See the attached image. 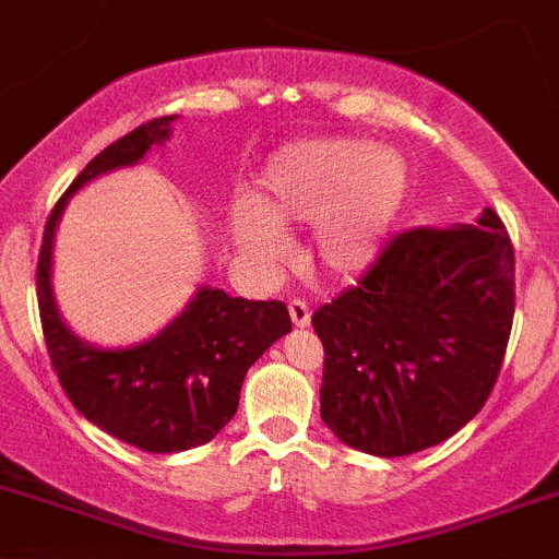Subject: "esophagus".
<instances>
[{"label":"esophagus","instance_id":"obj_1","mask_svg":"<svg viewBox=\"0 0 559 559\" xmlns=\"http://www.w3.org/2000/svg\"><path fill=\"white\" fill-rule=\"evenodd\" d=\"M288 310H290V321H294V326L299 329L310 326V305H307V301L290 299Z\"/></svg>","mask_w":559,"mask_h":559}]
</instances>
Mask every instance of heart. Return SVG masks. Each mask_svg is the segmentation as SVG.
I'll return each mask as SVG.
<instances>
[{"instance_id":"b5f03b06","label":"heart","mask_w":559,"mask_h":559,"mask_svg":"<svg viewBox=\"0 0 559 559\" xmlns=\"http://www.w3.org/2000/svg\"><path fill=\"white\" fill-rule=\"evenodd\" d=\"M408 194V164L373 142L316 140L276 153L252 205L233 214L236 241L252 258H276L280 227L316 225L312 260L332 276L362 271L379 254Z\"/></svg>"}]
</instances>
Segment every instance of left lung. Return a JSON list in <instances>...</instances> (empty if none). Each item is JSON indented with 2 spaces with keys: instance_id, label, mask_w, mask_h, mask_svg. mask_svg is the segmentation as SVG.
Listing matches in <instances>:
<instances>
[{
  "instance_id": "left-lung-1",
  "label": "left lung",
  "mask_w": 559,
  "mask_h": 559,
  "mask_svg": "<svg viewBox=\"0 0 559 559\" xmlns=\"http://www.w3.org/2000/svg\"><path fill=\"white\" fill-rule=\"evenodd\" d=\"M515 310V254L497 211L477 225L408 227L332 305L321 419L340 442L397 459L444 442L491 395Z\"/></svg>"
}]
</instances>
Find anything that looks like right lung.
<instances>
[{"label":"right lung","instance_id":"obj_1","mask_svg":"<svg viewBox=\"0 0 559 559\" xmlns=\"http://www.w3.org/2000/svg\"><path fill=\"white\" fill-rule=\"evenodd\" d=\"M175 115L156 117L111 142L76 175L51 209L37 254L35 288L51 368L82 417L145 453H180L211 442L233 419L247 370L274 340L290 332L283 301L233 299L200 288L189 310L158 337L134 348L84 345L51 299V241L66 200L95 175L140 162L167 140Z\"/></svg>","mask_w":559,"mask_h":559}]
</instances>
